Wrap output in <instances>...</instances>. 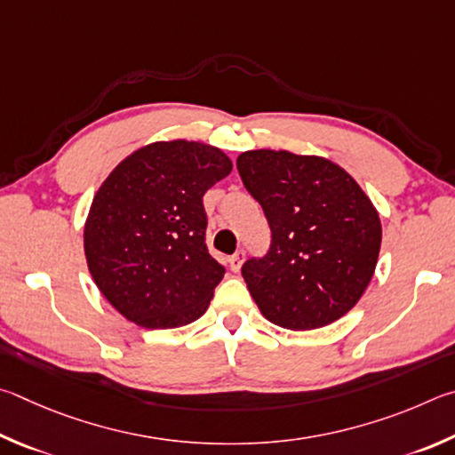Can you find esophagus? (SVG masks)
I'll list each match as a JSON object with an SVG mask.
<instances>
[{
    "mask_svg": "<svg viewBox=\"0 0 455 455\" xmlns=\"http://www.w3.org/2000/svg\"><path fill=\"white\" fill-rule=\"evenodd\" d=\"M243 258H245L243 251L234 253V256L229 258V269H232V272H240V267L243 264Z\"/></svg>",
    "mask_w": 455,
    "mask_h": 455,
    "instance_id": "esophagus-1",
    "label": "esophagus"
}]
</instances>
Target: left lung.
<instances>
[{"label": "left lung", "instance_id": "1", "mask_svg": "<svg viewBox=\"0 0 455 455\" xmlns=\"http://www.w3.org/2000/svg\"><path fill=\"white\" fill-rule=\"evenodd\" d=\"M245 189L272 229L266 258L242 275L266 320L314 330L352 309L376 272L381 221L344 167L322 156L250 149L237 156Z\"/></svg>", "mask_w": 455, "mask_h": 455}]
</instances>
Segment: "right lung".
<instances>
[{
  "instance_id": "right-lung-1",
  "label": "right lung",
  "mask_w": 455,
  "mask_h": 455,
  "mask_svg": "<svg viewBox=\"0 0 455 455\" xmlns=\"http://www.w3.org/2000/svg\"><path fill=\"white\" fill-rule=\"evenodd\" d=\"M210 143H148L95 191L84 228L90 274L125 320L180 328L205 314L223 269L205 245L204 196L232 173Z\"/></svg>"
}]
</instances>
